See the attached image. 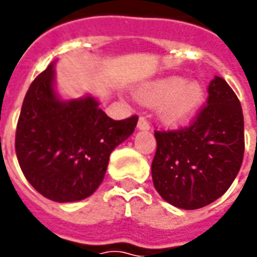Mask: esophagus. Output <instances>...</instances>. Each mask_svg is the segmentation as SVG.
I'll return each mask as SVG.
<instances>
[{"instance_id":"1","label":"esophagus","mask_w":257,"mask_h":257,"mask_svg":"<svg viewBox=\"0 0 257 257\" xmlns=\"http://www.w3.org/2000/svg\"><path fill=\"white\" fill-rule=\"evenodd\" d=\"M150 128L151 126L150 123H149V121H147L145 117H140L139 121H138V129H139V131H149Z\"/></svg>"}]
</instances>
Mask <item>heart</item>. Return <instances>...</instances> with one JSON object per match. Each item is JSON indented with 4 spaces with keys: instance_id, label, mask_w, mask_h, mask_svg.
<instances>
[{
    "instance_id": "b5f03b06",
    "label": "heart",
    "mask_w": 257,
    "mask_h": 257,
    "mask_svg": "<svg viewBox=\"0 0 257 257\" xmlns=\"http://www.w3.org/2000/svg\"><path fill=\"white\" fill-rule=\"evenodd\" d=\"M138 97L147 104L160 103L162 119L172 126H180L197 115L204 103V89L197 81L168 77L142 88Z\"/></svg>"
}]
</instances>
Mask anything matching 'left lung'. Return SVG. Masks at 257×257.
Masks as SVG:
<instances>
[{"instance_id": "left-lung-1", "label": "left lung", "mask_w": 257, "mask_h": 257, "mask_svg": "<svg viewBox=\"0 0 257 257\" xmlns=\"http://www.w3.org/2000/svg\"><path fill=\"white\" fill-rule=\"evenodd\" d=\"M208 95L190 126L154 134L153 183L180 209H199L220 198L242 164L243 115L237 95L220 77L210 81Z\"/></svg>"}]
</instances>
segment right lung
Segmentation results:
<instances>
[{
  "label": "right lung",
  "instance_id": "right-lung-1",
  "mask_svg": "<svg viewBox=\"0 0 257 257\" xmlns=\"http://www.w3.org/2000/svg\"><path fill=\"white\" fill-rule=\"evenodd\" d=\"M53 66L26 93L15 149L22 172L38 193L56 202H74L100 186L111 151L134 134L138 117L114 121L92 95L62 99Z\"/></svg>",
  "mask_w": 257,
  "mask_h": 257
}]
</instances>
